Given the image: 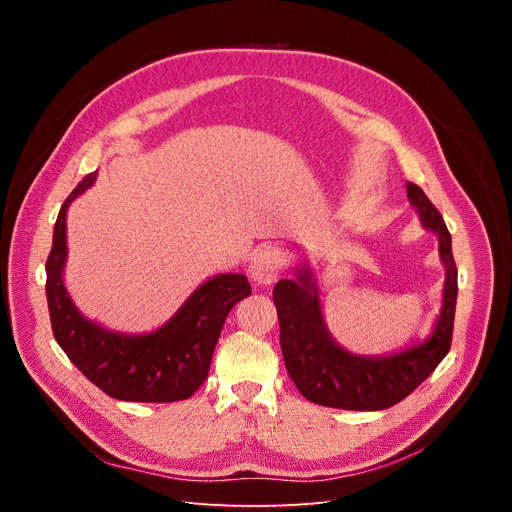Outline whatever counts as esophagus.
Masks as SVG:
<instances>
[{"instance_id":"1","label":"esophagus","mask_w":512,"mask_h":512,"mask_svg":"<svg viewBox=\"0 0 512 512\" xmlns=\"http://www.w3.org/2000/svg\"><path fill=\"white\" fill-rule=\"evenodd\" d=\"M286 265V254L280 250V247H265L254 256L252 262V280L258 284H273L277 280V275L282 273Z\"/></svg>"}]
</instances>
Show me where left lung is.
<instances>
[{
    "label": "left lung",
    "instance_id": "obj_1",
    "mask_svg": "<svg viewBox=\"0 0 512 512\" xmlns=\"http://www.w3.org/2000/svg\"><path fill=\"white\" fill-rule=\"evenodd\" d=\"M408 198L418 209L423 226L438 235L440 258L446 267L442 312L425 344L384 359L348 354L333 342L324 327L318 288L309 271H301L297 280L277 282L273 288L288 376L312 404L339 410L391 408L425 382L451 350L457 303V267L451 232L440 211L416 183H408Z\"/></svg>",
    "mask_w": 512,
    "mask_h": 512
}]
</instances>
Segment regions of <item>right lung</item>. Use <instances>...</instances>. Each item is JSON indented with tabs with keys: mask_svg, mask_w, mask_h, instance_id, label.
<instances>
[{
	"mask_svg": "<svg viewBox=\"0 0 512 512\" xmlns=\"http://www.w3.org/2000/svg\"><path fill=\"white\" fill-rule=\"evenodd\" d=\"M96 173L76 185L59 209L53 247L46 258V301L57 344L100 391L121 401L170 404L192 397L207 380L211 356L228 312L252 288L245 275L224 273L200 286L162 329L121 335L85 320L68 297L61 271L66 262V211L91 188Z\"/></svg>",
	"mask_w": 512,
	"mask_h": 512,
	"instance_id": "add662e5",
	"label": "right lung"
}]
</instances>
